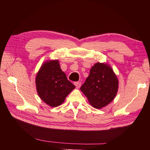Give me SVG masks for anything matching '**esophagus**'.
I'll return each instance as SVG.
<instances>
[{"mask_svg": "<svg viewBox=\"0 0 150 150\" xmlns=\"http://www.w3.org/2000/svg\"><path fill=\"white\" fill-rule=\"evenodd\" d=\"M74 84H75V86L77 88H80L81 87V82H74Z\"/></svg>", "mask_w": 150, "mask_h": 150, "instance_id": "esophagus-1", "label": "esophagus"}]
</instances>
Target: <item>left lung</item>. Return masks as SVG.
I'll use <instances>...</instances> for the list:
<instances>
[{"mask_svg":"<svg viewBox=\"0 0 150 150\" xmlns=\"http://www.w3.org/2000/svg\"><path fill=\"white\" fill-rule=\"evenodd\" d=\"M119 82L113 69L107 64L97 62L81 87L92 106L100 109L115 97Z\"/></svg>","mask_w":150,"mask_h":150,"instance_id":"1","label":"left lung"}]
</instances>
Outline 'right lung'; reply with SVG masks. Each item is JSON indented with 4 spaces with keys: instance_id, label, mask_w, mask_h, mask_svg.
Instances as JSON below:
<instances>
[{
    "instance_id": "add662e5",
    "label": "right lung",
    "mask_w": 150,
    "mask_h": 150,
    "mask_svg": "<svg viewBox=\"0 0 150 150\" xmlns=\"http://www.w3.org/2000/svg\"><path fill=\"white\" fill-rule=\"evenodd\" d=\"M35 82L39 96L52 107L63 103L75 88L60 69L58 60L44 63L37 73Z\"/></svg>"
}]
</instances>
